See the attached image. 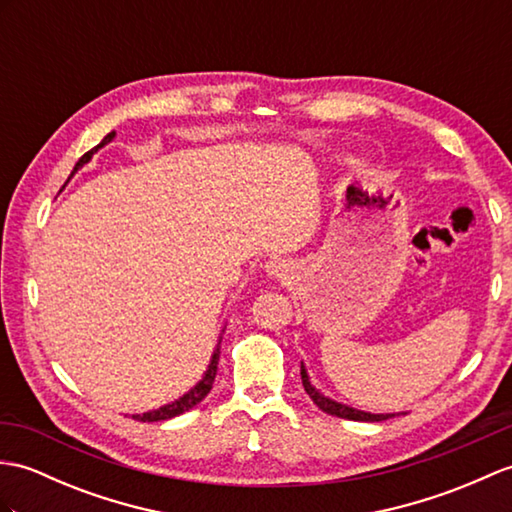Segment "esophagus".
Listing matches in <instances>:
<instances>
[{
    "mask_svg": "<svg viewBox=\"0 0 512 512\" xmlns=\"http://www.w3.org/2000/svg\"><path fill=\"white\" fill-rule=\"evenodd\" d=\"M288 270H290V266L285 264L283 259H270L266 264L268 277H275V279H283L285 275H288Z\"/></svg>",
    "mask_w": 512,
    "mask_h": 512,
    "instance_id": "34e87169",
    "label": "esophagus"
}]
</instances>
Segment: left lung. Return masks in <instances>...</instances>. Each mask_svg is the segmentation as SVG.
Listing matches in <instances>:
<instances>
[{
  "mask_svg": "<svg viewBox=\"0 0 512 512\" xmlns=\"http://www.w3.org/2000/svg\"><path fill=\"white\" fill-rule=\"evenodd\" d=\"M301 379H303V388H305L307 395L312 397V401L316 403L320 410L331 414V417H340V419H349V421H371V423L373 421H386V419L395 417V414H371V412H364V410H358V408L344 406V403H340V401H334V399L325 397L323 392L316 390L314 384L310 382V375H307L303 362H301ZM397 414H403V412H397Z\"/></svg>",
  "mask_w": 512,
  "mask_h": 512,
  "instance_id": "1",
  "label": "left lung"
}]
</instances>
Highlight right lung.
Listing matches in <instances>:
<instances>
[{
  "label": "right lung",
  "instance_id": "right-lung-1",
  "mask_svg": "<svg viewBox=\"0 0 512 512\" xmlns=\"http://www.w3.org/2000/svg\"><path fill=\"white\" fill-rule=\"evenodd\" d=\"M113 139H115V130H113V133L106 135L98 146L82 154V157H80L78 163H76L74 172H71V176H74V174L82 168V165L89 163L93 154L98 152L102 146L111 144ZM71 176H69V178H71ZM69 178H67V181H69ZM218 360H220V342H218L216 351H213V355H211V362H209V366H207L205 375H202V379H200V382H198L192 390L185 392V395L178 397L176 401L168 403V406H161V408H157V410H150V412H144V414H133V419H135V421H141V423L165 421V419H174V417H178V414H183V412H187V410H192L194 406H198V403L209 395V390H211V386H213V379H216V373H218Z\"/></svg>",
  "mask_w": 512,
  "mask_h": 512
}]
</instances>
